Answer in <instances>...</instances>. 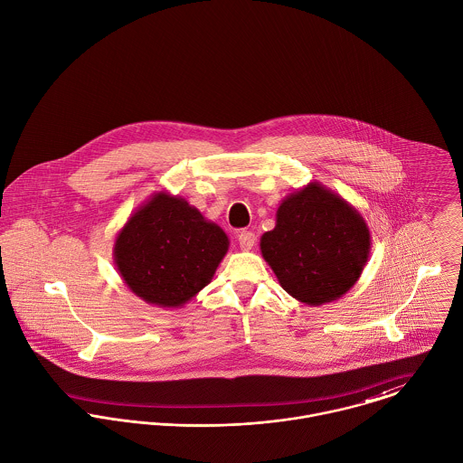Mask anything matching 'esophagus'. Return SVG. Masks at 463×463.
I'll list each match as a JSON object with an SVG mask.
<instances>
[{
  "instance_id": "obj_1",
  "label": "esophagus",
  "mask_w": 463,
  "mask_h": 463,
  "mask_svg": "<svg viewBox=\"0 0 463 463\" xmlns=\"http://www.w3.org/2000/svg\"><path fill=\"white\" fill-rule=\"evenodd\" d=\"M238 241H240L241 250H252L256 245V234L250 231H241L238 234Z\"/></svg>"
}]
</instances>
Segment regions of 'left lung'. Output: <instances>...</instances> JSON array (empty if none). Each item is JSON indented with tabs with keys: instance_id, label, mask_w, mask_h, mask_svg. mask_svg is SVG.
Wrapping results in <instances>:
<instances>
[{
	"instance_id": "left-lung-1",
	"label": "left lung",
	"mask_w": 463,
	"mask_h": 463,
	"mask_svg": "<svg viewBox=\"0 0 463 463\" xmlns=\"http://www.w3.org/2000/svg\"><path fill=\"white\" fill-rule=\"evenodd\" d=\"M259 247L282 289L317 307L357 284L371 232L355 207L314 181L279 204L275 227L260 236Z\"/></svg>"
}]
</instances>
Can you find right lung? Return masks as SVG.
Returning <instances> with one entry per match:
<instances>
[{"instance_id": "add662e5", "label": "right lung", "mask_w": 463, "mask_h": 463, "mask_svg": "<svg viewBox=\"0 0 463 463\" xmlns=\"http://www.w3.org/2000/svg\"><path fill=\"white\" fill-rule=\"evenodd\" d=\"M229 250L220 225L168 192H156L118 231L113 260L146 304L181 308L213 280Z\"/></svg>"}]
</instances>
